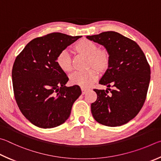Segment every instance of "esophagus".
I'll return each instance as SVG.
<instances>
[{
	"mask_svg": "<svg viewBox=\"0 0 161 161\" xmlns=\"http://www.w3.org/2000/svg\"><path fill=\"white\" fill-rule=\"evenodd\" d=\"M89 89H88V88H81V91H82V94L83 95H84V94H86V92H87V91H88Z\"/></svg>",
	"mask_w": 161,
	"mask_h": 161,
	"instance_id": "1",
	"label": "esophagus"
}]
</instances>
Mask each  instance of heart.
Masks as SVG:
<instances>
[{
  "instance_id": "heart-1",
  "label": "heart",
  "mask_w": 161,
  "mask_h": 161,
  "mask_svg": "<svg viewBox=\"0 0 161 161\" xmlns=\"http://www.w3.org/2000/svg\"><path fill=\"white\" fill-rule=\"evenodd\" d=\"M73 51L78 54L87 56V67L96 69L100 73L105 72L110 64V55L105 49H98L95 42L88 39H81L73 45ZM56 63L62 71L70 72L72 70L71 58L66 50L61 51L56 56ZM94 69L84 71H75L69 76L72 85L88 88L97 78V72Z\"/></svg>"
}]
</instances>
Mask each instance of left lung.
Segmentation results:
<instances>
[{
    "label": "left lung",
    "mask_w": 161,
    "mask_h": 161,
    "mask_svg": "<svg viewBox=\"0 0 161 161\" xmlns=\"http://www.w3.org/2000/svg\"><path fill=\"white\" fill-rule=\"evenodd\" d=\"M86 37L105 47L110 55L109 66L99 81L109 88L94 90L97 97L91 104L92 116L105 126L125 125L136 116L146 100L151 79L147 59L136 42L118 32Z\"/></svg>",
    "instance_id": "left-lung-1"
}]
</instances>
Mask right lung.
Here are the masks:
<instances>
[{
	"label": "right lung",
	"mask_w": 161,
	"mask_h": 161,
	"mask_svg": "<svg viewBox=\"0 0 161 161\" xmlns=\"http://www.w3.org/2000/svg\"><path fill=\"white\" fill-rule=\"evenodd\" d=\"M80 37L48 34L30 41L16 57L12 70L14 95L19 110L34 125L53 128L69 117L81 90L78 86H65L69 78L56 58Z\"/></svg>",
	"instance_id": "right-lung-1"
}]
</instances>
